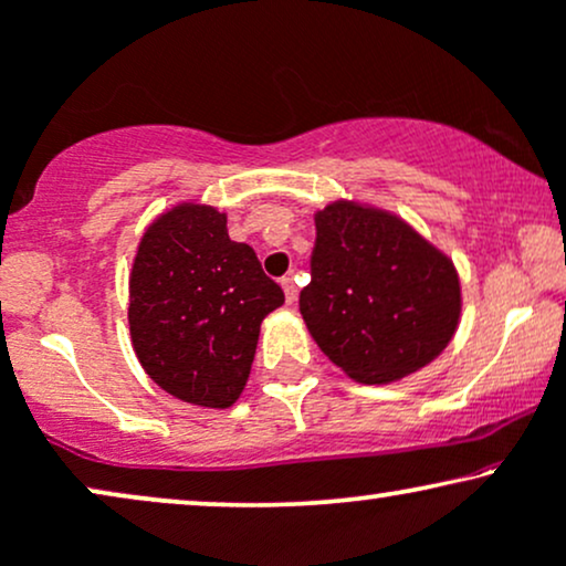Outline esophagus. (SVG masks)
<instances>
[{
	"label": "esophagus",
	"instance_id": "obj_1",
	"mask_svg": "<svg viewBox=\"0 0 566 566\" xmlns=\"http://www.w3.org/2000/svg\"><path fill=\"white\" fill-rule=\"evenodd\" d=\"M282 290H284V300H287V305H292L297 300V287L295 282H292V276H284L282 279Z\"/></svg>",
	"mask_w": 566,
	"mask_h": 566
}]
</instances>
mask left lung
<instances>
[{
    "label": "left lung",
    "mask_w": 566,
    "mask_h": 566,
    "mask_svg": "<svg viewBox=\"0 0 566 566\" xmlns=\"http://www.w3.org/2000/svg\"><path fill=\"white\" fill-rule=\"evenodd\" d=\"M300 313L321 353L349 378L391 384L447 349L462 287L452 259L397 213L334 200L316 211Z\"/></svg>",
    "instance_id": "obj_1"
}]
</instances>
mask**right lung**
Listing matches in <instances>:
<instances>
[{
  "instance_id": "1",
  "label": "right lung",
  "mask_w": 566,
  "mask_h": 566,
  "mask_svg": "<svg viewBox=\"0 0 566 566\" xmlns=\"http://www.w3.org/2000/svg\"><path fill=\"white\" fill-rule=\"evenodd\" d=\"M282 303L253 248L230 240L227 213L177 203L148 224L135 253L133 349L167 395L227 410L248 384L261 321Z\"/></svg>"
}]
</instances>
